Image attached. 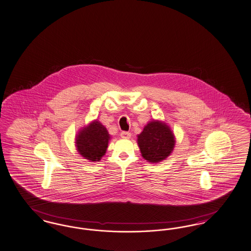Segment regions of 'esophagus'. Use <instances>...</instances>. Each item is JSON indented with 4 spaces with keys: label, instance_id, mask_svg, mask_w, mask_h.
Returning <instances> with one entry per match:
<instances>
[{
    "label": "esophagus",
    "instance_id": "esophagus-1",
    "mask_svg": "<svg viewBox=\"0 0 251 251\" xmlns=\"http://www.w3.org/2000/svg\"><path fill=\"white\" fill-rule=\"evenodd\" d=\"M130 136H131V134L129 131H121V137L123 139H129L130 138Z\"/></svg>",
    "mask_w": 251,
    "mask_h": 251
}]
</instances>
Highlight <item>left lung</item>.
<instances>
[{
	"label": "left lung",
	"mask_w": 251,
	"mask_h": 251,
	"mask_svg": "<svg viewBox=\"0 0 251 251\" xmlns=\"http://www.w3.org/2000/svg\"><path fill=\"white\" fill-rule=\"evenodd\" d=\"M142 157L151 163L165 160L174 151L176 139L170 127L164 122H149L137 136Z\"/></svg>",
	"instance_id": "1"
}]
</instances>
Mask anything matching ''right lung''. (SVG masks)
I'll list each match as a JSON object with an SVG mask.
<instances>
[{"instance_id": "add662e5", "label": "right lung", "mask_w": 251, "mask_h": 251, "mask_svg": "<svg viewBox=\"0 0 251 251\" xmlns=\"http://www.w3.org/2000/svg\"><path fill=\"white\" fill-rule=\"evenodd\" d=\"M110 134L100 121H94L81 129L75 137V146L82 157L89 161H100L105 154Z\"/></svg>"}]
</instances>
